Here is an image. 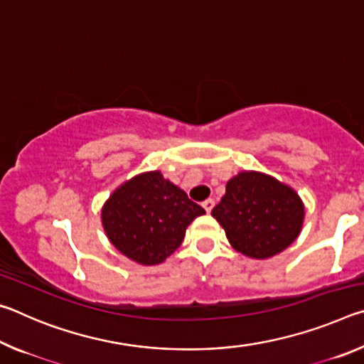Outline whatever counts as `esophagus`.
<instances>
[{"label": "esophagus", "mask_w": 364, "mask_h": 364, "mask_svg": "<svg viewBox=\"0 0 364 364\" xmlns=\"http://www.w3.org/2000/svg\"><path fill=\"white\" fill-rule=\"evenodd\" d=\"M213 205H215V200L213 199H207V200L202 202V207L205 208V212H212Z\"/></svg>", "instance_id": "1"}]
</instances>
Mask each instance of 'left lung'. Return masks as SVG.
I'll list each match as a JSON object with an SVG mask.
<instances>
[{
	"label": "left lung",
	"instance_id": "1",
	"mask_svg": "<svg viewBox=\"0 0 364 364\" xmlns=\"http://www.w3.org/2000/svg\"><path fill=\"white\" fill-rule=\"evenodd\" d=\"M212 215L237 252L268 258L297 239L304 223V204L294 189L274 178L242 171L228 181L226 194Z\"/></svg>",
	"mask_w": 364,
	"mask_h": 364
}]
</instances>
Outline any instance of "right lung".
Wrapping results in <instances>:
<instances>
[{
	"mask_svg": "<svg viewBox=\"0 0 364 364\" xmlns=\"http://www.w3.org/2000/svg\"><path fill=\"white\" fill-rule=\"evenodd\" d=\"M205 213L160 175L133 178L109 197L102 225L117 250L141 264H157L180 247L188 225Z\"/></svg>",
	"mask_w": 364,
	"mask_h": 364,
	"instance_id": "add662e5",
	"label": "right lung"
}]
</instances>
